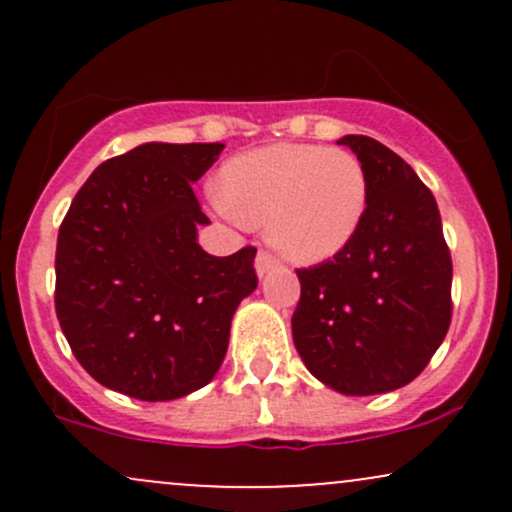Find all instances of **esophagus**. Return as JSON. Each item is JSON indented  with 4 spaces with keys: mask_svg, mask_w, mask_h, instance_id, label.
Instances as JSON below:
<instances>
[{
    "mask_svg": "<svg viewBox=\"0 0 512 512\" xmlns=\"http://www.w3.org/2000/svg\"><path fill=\"white\" fill-rule=\"evenodd\" d=\"M274 267H276V257L272 255V252H267V250L257 252V257H255V269H257V274L264 276V274L269 272V269H274Z\"/></svg>",
    "mask_w": 512,
    "mask_h": 512,
    "instance_id": "esophagus-1",
    "label": "esophagus"
}]
</instances>
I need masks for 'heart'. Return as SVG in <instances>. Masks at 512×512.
<instances>
[{"mask_svg":"<svg viewBox=\"0 0 512 512\" xmlns=\"http://www.w3.org/2000/svg\"><path fill=\"white\" fill-rule=\"evenodd\" d=\"M221 209L267 223V238L293 262L342 252L366 219L368 173L361 158L320 144H272L221 168Z\"/></svg>","mask_w":512,"mask_h":512,"instance_id":"1","label":"heart"}]
</instances>
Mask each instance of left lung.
Segmentation results:
<instances>
[{
    "label": "left lung",
    "instance_id": "1",
    "mask_svg": "<svg viewBox=\"0 0 512 512\" xmlns=\"http://www.w3.org/2000/svg\"><path fill=\"white\" fill-rule=\"evenodd\" d=\"M339 144L368 173V209L342 252L296 269L293 344L342 395L404 387L428 366L452 317V260L436 197L395 151L363 134Z\"/></svg>",
    "mask_w": 512,
    "mask_h": 512
}]
</instances>
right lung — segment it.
I'll list each match as a JSON object with an SVG mask.
<instances>
[{"mask_svg":"<svg viewBox=\"0 0 512 512\" xmlns=\"http://www.w3.org/2000/svg\"><path fill=\"white\" fill-rule=\"evenodd\" d=\"M223 144H142L76 192L57 236L55 310L76 361L144 402L190 395L228 349L231 317L257 289L255 252L211 257L192 182Z\"/></svg>","mask_w":512,"mask_h":512,"instance_id":"obj_1","label":"right lung"}]
</instances>
